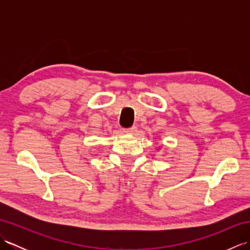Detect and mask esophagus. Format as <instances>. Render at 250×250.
Here are the masks:
<instances>
[{"label":"esophagus","mask_w":250,"mask_h":250,"mask_svg":"<svg viewBox=\"0 0 250 250\" xmlns=\"http://www.w3.org/2000/svg\"><path fill=\"white\" fill-rule=\"evenodd\" d=\"M136 126L135 125H133V126H131V128H126V129H124V132L125 133H135L136 132Z\"/></svg>","instance_id":"esophagus-1"}]
</instances>
